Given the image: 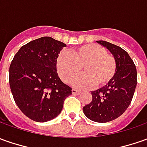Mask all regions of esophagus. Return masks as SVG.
Segmentation results:
<instances>
[{
    "label": "esophagus",
    "mask_w": 147,
    "mask_h": 147,
    "mask_svg": "<svg viewBox=\"0 0 147 147\" xmlns=\"http://www.w3.org/2000/svg\"><path fill=\"white\" fill-rule=\"evenodd\" d=\"M71 93H72L73 94H80V90H77V89H72V90H71Z\"/></svg>",
    "instance_id": "obj_1"
}]
</instances>
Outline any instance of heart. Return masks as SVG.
<instances>
[{"instance_id": "heart-1", "label": "heart", "mask_w": 147, "mask_h": 147, "mask_svg": "<svg viewBox=\"0 0 147 147\" xmlns=\"http://www.w3.org/2000/svg\"><path fill=\"white\" fill-rule=\"evenodd\" d=\"M116 67L114 56L97 44L84 45L71 53H62L56 62L58 76L65 83L76 78L84 67L85 74L72 82V85L79 89L107 85L114 78Z\"/></svg>"}]
</instances>
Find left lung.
I'll use <instances>...</instances> for the list:
<instances>
[{"label": "left lung", "mask_w": 147, "mask_h": 147, "mask_svg": "<svg viewBox=\"0 0 147 147\" xmlns=\"http://www.w3.org/2000/svg\"><path fill=\"white\" fill-rule=\"evenodd\" d=\"M114 55L116 72L106 86L91 92L92 102L83 107L89 119L106 123L118 118L129 107L138 83L137 69L129 53L119 46L104 40H98Z\"/></svg>", "instance_id": "left-lung-1"}]
</instances>
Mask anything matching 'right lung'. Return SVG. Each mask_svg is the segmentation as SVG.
Masks as SVG:
<instances>
[{
  "label": "right lung",
  "mask_w": 147,
  "mask_h": 147,
  "mask_svg": "<svg viewBox=\"0 0 147 147\" xmlns=\"http://www.w3.org/2000/svg\"><path fill=\"white\" fill-rule=\"evenodd\" d=\"M66 44L44 36L24 45L9 66V81L15 103L36 122L60 114L71 88L58 77L56 62Z\"/></svg>",
  "instance_id": "add662e5"
}]
</instances>
